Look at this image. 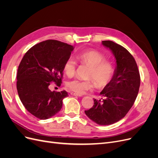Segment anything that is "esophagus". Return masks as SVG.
Returning <instances> with one entry per match:
<instances>
[{
    "label": "esophagus",
    "mask_w": 158,
    "mask_h": 158,
    "mask_svg": "<svg viewBox=\"0 0 158 158\" xmlns=\"http://www.w3.org/2000/svg\"><path fill=\"white\" fill-rule=\"evenodd\" d=\"M70 94L72 95H74V96H78V97L82 96V95H81V94H77V93H74V92H71Z\"/></svg>",
    "instance_id": "34e87169"
}]
</instances>
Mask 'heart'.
Listing matches in <instances>:
<instances>
[{
    "mask_svg": "<svg viewBox=\"0 0 158 158\" xmlns=\"http://www.w3.org/2000/svg\"><path fill=\"white\" fill-rule=\"evenodd\" d=\"M77 59L83 63L89 66L87 76L88 79L83 80L74 78L66 83V87L77 94H84L87 90L94 86V80L99 87L106 85L111 79L114 73L113 63L102 52L95 50H88L81 52L76 55ZM64 73L69 76H73L76 71L74 60L69 57L66 60L63 66Z\"/></svg>",
    "mask_w": 158,
    "mask_h": 158,
    "instance_id": "obj_1",
    "label": "heart"
}]
</instances>
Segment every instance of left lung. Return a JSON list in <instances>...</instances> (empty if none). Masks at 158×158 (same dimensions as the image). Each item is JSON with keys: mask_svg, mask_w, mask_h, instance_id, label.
I'll return each instance as SVG.
<instances>
[{"mask_svg": "<svg viewBox=\"0 0 158 158\" xmlns=\"http://www.w3.org/2000/svg\"><path fill=\"white\" fill-rule=\"evenodd\" d=\"M102 44L112 52L116 67L111 80L100 92L103 99H94V106L85 113L99 125H109L125 117L132 107L140 77L135 59L125 47L111 41H103Z\"/></svg>", "mask_w": 158, "mask_h": 158, "instance_id": "1", "label": "left lung"}]
</instances>
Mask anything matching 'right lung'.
I'll use <instances>...</instances> for the list:
<instances>
[{"mask_svg":"<svg viewBox=\"0 0 158 158\" xmlns=\"http://www.w3.org/2000/svg\"><path fill=\"white\" fill-rule=\"evenodd\" d=\"M74 47L56 40H46L33 46L18 66L16 87L25 108L33 116L45 120L59 113L65 90L51 92V82L60 86L63 66Z\"/></svg>","mask_w":158,"mask_h":158,"instance_id":"obj_1","label":"right lung"}]
</instances>
